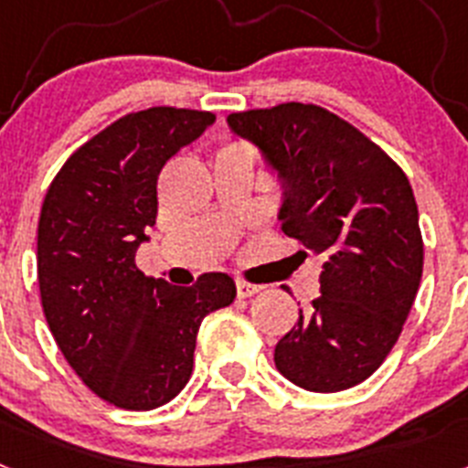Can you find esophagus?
Returning <instances> with one entry per match:
<instances>
[{
    "instance_id": "obj_1",
    "label": "esophagus",
    "mask_w": 468,
    "mask_h": 468,
    "mask_svg": "<svg viewBox=\"0 0 468 468\" xmlns=\"http://www.w3.org/2000/svg\"><path fill=\"white\" fill-rule=\"evenodd\" d=\"M260 291H262V285L260 283H250V281L237 279V295L239 297H250Z\"/></svg>"
}]
</instances>
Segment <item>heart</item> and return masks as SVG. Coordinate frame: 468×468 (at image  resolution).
I'll list each match as a JSON object with an SVG mask.
<instances>
[{
  "mask_svg": "<svg viewBox=\"0 0 468 468\" xmlns=\"http://www.w3.org/2000/svg\"><path fill=\"white\" fill-rule=\"evenodd\" d=\"M231 147H234V144H231Z\"/></svg>",
  "mask_w": 468,
  "mask_h": 468,
  "instance_id": "heart-1",
  "label": "heart"
}]
</instances>
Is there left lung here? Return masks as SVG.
<instances>
[{
  "mask_svg": "<svg viewBox=\"0 0 468 468\" xmlns=\"http://www.w3.org/2000/svg\"><path fill=\"white\" fill-rule=\"evenodd\" d=\"M285 185L281 229L324 258L321 295L274 349L285 379L333 394L394 349L424 267L415 194L387 152L325 107L281 102L229 114Z\"/></svg>",
  "mask_w": 468,
  "mask_h": 468,
  "instance_id": "obj_1",
  "label": "left lung"
}]
</instances>
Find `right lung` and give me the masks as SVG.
Instances as JSON below:
<instances>
[{"label":"right lung","mask_w":468,"mask_h":468,"mask_svg":"<svg viewBox=\"0 0 468 468\" xmlns=\"http://www.w3.org/2000/svg\"><path fill=\"white\" fill-rule=\"evenodd\" d=\"M213 112L150 107L112 122L48 185L37 227L41 309L81 382L123 410H152L189 382L198 325L237 285L208 271L194 285L144 276L135 250L156 222V180Z\"/></svg>","instance_id":"right-lung-1"}]
</instances>
